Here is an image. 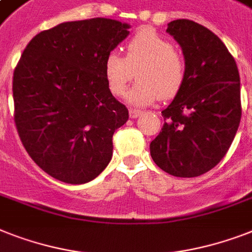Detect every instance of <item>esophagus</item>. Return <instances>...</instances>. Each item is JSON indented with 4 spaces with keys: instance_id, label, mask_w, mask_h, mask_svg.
Returning a JSON list of instances; mask_svg holds the SVG:
<instances>
[{
    "instance_id": "obj_1",
    "label": "esophagus",
    "mask_w": 252,
    "mask_h": 252,
    "mask_svg": "<svg viewBox=\"0 0 252 252\" xmlns=\"http://www.w3.org/2000/svg\"><path fill=\"white\" fill-rule=\"evenodd\" d=\"M141 114H142V111H141V110H137V108H129V116L132 118V119H136V118H138Z\"/></svg>"
}]
</instances>
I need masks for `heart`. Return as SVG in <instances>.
Returning <instances> with one entry per match:
<instances>
[{"instance_id":"heart-1","label":"heart","mask_w":252,"mask_h":252,"mask_svg":"<svg viewBox=\"0 0 252 252\" xmlns=\"http://www.w3.org/2000/svg\"><path fill=\"white\" fill-rule=\"evenodd\" d=\"M136 72L138 83L128 92L126 101L133 106H146L160 95L175 97L185 83L188 68L171 41L145 28L128 41L126 57L110 52L103 62L106 83L114 95L124 94Z\"/></svg>"}]
</instances>
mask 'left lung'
I'll use <instances>...</instances> for the list:
<instances>
[{"label":"left lung","instance_id":"obj_1","mask_svg":"<svg viewBox=\"0 0 252 252\" xmlns=\"http://www.w3.org/2000/svg\"><path fill=\"white\" fill-rule=\"evenodd\" d=\"M183 49L186 80L161 111L164 124L150 144L155 164L176 177H197L225 157L241 122L236 61L220 38L193 20L167 28Z\"/></svg>","mask_w":252,"mask_h":252}]
</instances>
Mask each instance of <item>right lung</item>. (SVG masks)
Instances as JSON below:
<instances>
[{
	"label": "right lung",
	"instance_id": "obj_1",
	"mask_svg": "<svg viewBox=\"0 0 252 252\" xmlns=\"http://www.w3.org/2000/svg\"><path fill=\"white\" fill-rule=\"evenodd\" d=\"M129 28L107 18L61 23L36 34L16 64L20 141L32 160L62 183H89L111 160L114 132L129 115L108 89L103 62Z\"/></svg>",
	"mask_w": 252,
	"mask_h": 252
}]
</instances>
